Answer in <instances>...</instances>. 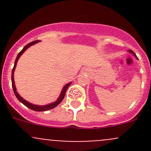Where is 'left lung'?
<instances>
[{
    "label": "left lung",
    "instance_id": "8db88e82",
    "mask_svg": "<svg viewBox=\"0 0 151 151\" xmlns=\"http://www.w3.org/2000/svg\"><path fill=\"white\" fill-rule=\"evenodd\" d=\"M129 52L132 53V54H133V55H135V56H136V55H135V53H134V52H133V51H132V50H129Z\"/></svg>",
    "mask_w": 151,
    "mask_h": 151
}]
</instances>
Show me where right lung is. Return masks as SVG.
<instances>
[{"label":"right lung","mask_w":151,"mask_h":151,"mask_svg":"<svg viewBox=\"0 0 151 151\" xmlns=\"http://www.w3.org/2000/svg\"><path fill=\"white\" fill-rule=\"evenodd\" d=\"M40 42V41H39V40H36V41H33V42H30V43L28 44V45H27L26 46L24 47V48L22 49V50H21V51L19 52V53H18L17 56L16 60H15V62H14V68H12V88H13L14 93L15 96H16V97H17V99L19 100V101H20L21 103H22V104L25 105V106H26L27 107H28L29 109H32V110L37 111V112H42V111H47V110H49V109H53V108H55L56 106H58V105L60 104V103L62 101H63V98H64L67 88H68V87H69V85L71 84V83H68V84H66L64 87H63V90H62V91H61V93H60V96H59V98L58 99L57 101H55V102H53V103H52V104L45 105V106H39V105H35V104H31V103H29L28 101H25V99H22V97H21L20 96H19V94H18V93L17 92V91H16V87H15V85H14V69H15V68H16L17 63L18 59L19 58V57H20V56L22 55V54H23L24 52H25V50H26L29 47L32 46V45H35V44L38 43V42Z\"/></svg>","instance_id":"right-lung-1"}]
</instances>
